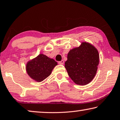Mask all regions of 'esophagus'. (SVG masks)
Masks as SVG:
<instances>
[{
	"mask_svg": "<svg viewBox=\"0 0 120 120\" xmlns=\"http://www.w3.org/2000/svg\"><path fill=\"white\" fill-rule=\"evenodd\" d=\"M58 63H59V64H64V61L62 60H61V61H59Z\"/></svg>",
	"mask_w": 120,
	"mask_h": 120,
	"instance_id": "1",
	"label": "esophagus"
}]
</instances>
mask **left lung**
<instances>
[{
    "label": "left lung",
    "mask_w": 120,
    "mask_h": 120,
    "mask_svg": "<svg viewBox=\"0 0 120 120\" xmlns=\"http://www.w3.org/2000/svg\"><path fill=\"white\" fill-rule=\"evenodd\" d=\"M98 64V51L90 43L82 42L69 52L64 67L75 84L85 85L94 78Z\"/></svg>",
    "instance_id": "8db88e82"
}]
</instances>
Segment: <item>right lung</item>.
Masks as SVG:
<instances>
[{"mask_svg": "<svg viewBox=\"0 0 120 120\" xmlns=\"http://www.w3.org/2000/svg\"><path fill=\"white\" fill-rule=\"evenodd\" d=\"M57 62L53 59L40 54L37 57L27 62L26 71L29 76L38 82L45 79L51 74Z\"/></svg>", "mask_w": 120, "mask_h": 120, "instance_id": "1", "label": "right lung"}]
</instances>
